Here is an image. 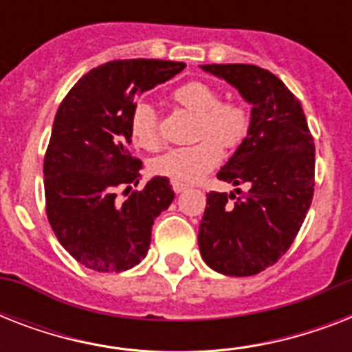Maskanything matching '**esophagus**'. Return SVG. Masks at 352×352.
<instances>
[{
  "label": "esophagus",
  "instance_id": "esophagus-1",
  "mask_svg": "<svg viewBox=\"0 0 352 352\" xmlns=\"http://www.w3.org/2000/svg\"><path fill=\"white\" fill-rule=\"evenodd\" d=\"M171 186H173V192H175V193H182L188 188V184H182V182L173 181V182H171Z\"/></svg>",
  "mask_w": 352,
  "mask_h": 352
}]
</instances>
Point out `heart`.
Instances as JSON below:
<instances>
[{
    "instance_id": "heart-1",
    "label": "heart",
    "mask_w": 352,
    "mask_h": 352,
    "mask_svg": "<svg viewBox=\"0 0 352 352\" xmlns=\"http://www.w3.org/2000/svg\"><path fill=\"white\" fill-rule=\"evenodd\" d=\"M177 104L197 113V142L171 148L153 160V171L175 182H195L221 162V146L235 148L248 133V111L237 102H219V93L204 82H188L173 93ZM133 140L146 149L160 142L157 113L138 102L129 118Z\"/></svg>"
}]
</instances>
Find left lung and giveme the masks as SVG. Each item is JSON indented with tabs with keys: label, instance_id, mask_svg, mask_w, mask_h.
<instances>
[{
	"label": "left lung",
	"instance_id": "1",
	"mask_svg": "<svg viewBox=\"0 0 352 352\" xmlns=\"http://www.w3.org/2000/svg\"><path fill=\"white\" fill-rule=\"evenodd\" d=\"M201 69L235 87L252 109L246 138L217 173L234 186L248 184V192L206 195L199 250L215 272L254 276L289 250L305 221L314 193V144L300 102L276 74L246 63Z\"/></svg>",
	"mask_w": 352,
	"mask_h": 352
}]
</instances>
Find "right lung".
<instances>
[{
  "label": "right lung",
  "instance_id": "obj_1",
  "mask_svg": "<svg viewBox=\"0 0 352 352\" xmlns=\"http://www.w3.org/2000/svg\"><path fill=\"white\" fill-rule=\"evenodd\" d=\"M186 67L164 60H117L91 69L58 107L43 160L47 217L60 245L96 272H124L142 261L151 226L175 193L153 177L118 201L117 190L140 181L142 162L127 151L138 95Z\"/></svg>",
  "mask_w": 352,
  "mask_h": 352
}]
</instances>
